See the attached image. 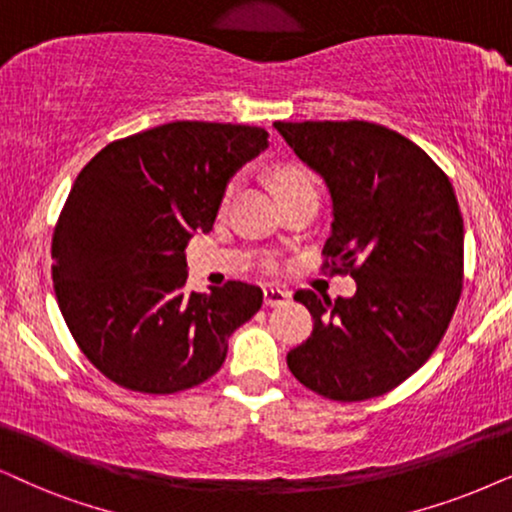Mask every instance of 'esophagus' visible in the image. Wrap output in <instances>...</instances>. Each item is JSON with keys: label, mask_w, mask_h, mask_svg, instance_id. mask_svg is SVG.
Instances as JSON below:
<instances>
[{"label": "esophagus", "mask_w": 512, "mask_h": 512, "mask_svg": "<svg viewBox=\"0 0 512 512\" xmlns=\"http://www.w3.org/2000/svg\"><path fill=\"white\" fill-rule=\"evenodd\" d=\"M288 300H290L288 290H281V288H274V286L264 288V304H267V307H278V304H283Z\"/></svg>", "instance_id": "34e87169"}]
</instances>
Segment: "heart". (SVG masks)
Here are the masks:
<instances>
[{"instance_id":"b5f03b06","label":"heart","mask_w":512,"mask_h":512,"mask_svg":"<svg viewBox=\"0 0 512 512\" xmlns=\"http://www.w3.org/2000/svg\"><path fill=\"white\" fill-rule=\"evenodd\" d=\"M274 184H276V191L283 193V191L297 189V186L312 184V179H309V174L304 172L300 165H278L274 170ZM231 191H234V184L226 189V198L231 196Z\"/></svg>"}]
</instances>
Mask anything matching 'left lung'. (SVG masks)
<instances>
[{
	"instance_id": "obj_1",
	"label": "left lung",
	"mask_w": 512,
	"mask_h": 512,
	"mask_svg": "<svg viewBox=\"0 0 512 512\" xmlns=\"http://www.w3.org/2000/svg\"><path fill=\"white\" fill-rule=\"evenodd\" d=\"M333 203L323 255L357 293L297 290L314 331L288 368L321 397L364 401L394 390L435 352L463 288V217L454 186L423 148L383 125L274 122ZM340 269V271H342Z\"/></svg>"
}]
</instances>
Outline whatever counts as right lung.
Segmentation results:
<instances>
[{
	"mask_svg": "<svg viewBox=\"0 0 512 512\" xmlns=\"http://www.w3.org/2000/svg\"><path fill=\"white\" fill-rule=\"evenodd\" d=\"M262 127L179 120L113 141L77 174L51 241L58 307L84 357L127 390L212 378L262 290H186V245L208 234L226 184L269 146Z\"/></svg>",
	"mask_w": 512,
	"mask_h": 512,
	"instance_id": "right-lung-1",
	"label": "right lung"
}]
</instances>
